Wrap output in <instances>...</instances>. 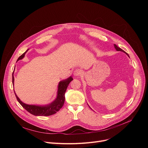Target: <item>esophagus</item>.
I'll use <instances>...</instances> for the list:
<instances>
[{
    "instance_id": "esophagus-1",
    "label": "esophagus",
    "mask_w": 148,
    "mask_h": 148,
    "mask_svg": "<svg viewBox=\"0 0 148 148\" xmlns=\"http://www.w3.org/2000/svg\"><path fill=\"white\" fill-rule=\"evenodd\" d=\"M82 71H81V70H79V69H76V70H75V71H74V76H79V75H81V74H82Z\"/></svg>"
}]
</instances>
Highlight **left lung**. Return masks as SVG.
Segmentation results:
<instances>
[{
    "instance_id": "8db88e82",
    "label": "left lung",
    "mask_w": 148,
    "mask_h": 148,
    "mask_svg": "<svg viewBox=\"0 0 148 148\" xmlns=\"http://www.w3.org/2000/svg\"><path fill=\"white\" fill-rule=\"evenodd\" d=\"M114 47H115V49H116V51H122V52H123V53H125L126 55H127L128 56H129V55H128V53H126L125 51H123L122 49H121L120 47H118L116 45H114Z\"/></svg>"
}]
</instances>
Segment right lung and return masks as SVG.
I'll list each match as a JSON object with an SVG mask.
<instances>
[{
	"label": "right lung",
	"mask_w": 148,
	"mask_h": 148,
	"mask_svg": "<svg viewBox=\"0 0 148 148\" xmlns=\"http://www.w3.org/2000/svg\"><path fill=\"white\" fill-rule=\"evenodd\" d=\"M29 50L27 49L22 56H20L17 61L19 60L22 59L26 54V53ZM14 72V71H13ZM14 76L13 73L12 74V83L14 86ZM73 79L72 77H70L69 78L61 81L59 82L58 86V91H57V95L56 99L53 101L51 103L46 105H29L25 103H23L20 101L18 97L16 94L15 95L17 98L18 102L20 103V105L29 112L34 115L35 116H50L56 114L58 112L63 106L65 101V93L67 90V88L69 86L70 82Z\"/></svg>",
	"instance_id": "add662e5"
}]
</instances>
